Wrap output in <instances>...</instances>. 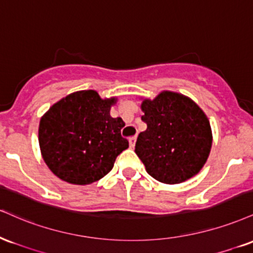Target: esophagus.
I'll use <instances>...</instances> for the list:
<instances>
[{"label":"esophagus","instance_id":"1","mask_svg":"<svg viewBox=\"0 0 253 253\" xmlns=\"http://www.w3.org/2000/svg\"><path fill=\"white\" fill-rule=\"evenodd\" d=\"M136 138H137V137H136V136H132V137H130V138H129V143H130V147H131V148L135 147Z\"/></svg>","mask_w":253,"mask_h":253}]
</instances>
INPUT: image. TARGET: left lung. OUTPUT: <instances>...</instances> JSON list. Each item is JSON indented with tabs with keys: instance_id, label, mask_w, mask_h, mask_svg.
<instances>
[{
	"instance_id": "obj_1",
	"label": "left lung",
	"mask_w": 253,
	"mask_h": 253,
	"mask_svg": "<svg viewBox=\"0 0 253 253\" xmlns=\"http://www.w3.org/2000/svg\"><path fill=\"white\" fill-rule=\"evenodd\" d=\"M147 130L138 135L135 153L148 174L168 185L197 175L209 159L212 131L206 115L192 99L163 91L142 103Z\"/></svg>"
}]
</instances>
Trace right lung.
Masks as SVG:
<instances>
[{"mask_svg":"<svg viewBox=\"0 0 253 253\" xmlns=\"http://www.w3.org/2000/svg\"><path fill=\"white\" fill-rule=\"evenodd\" d=\"M115 98L102 99L93 90L71 93L50 106L39 126V144L48 168L73 185L100 180L129 142L121 135L126 124L112 118Z\"/></svg>","mask_w":253,"mask_h":253,"instance_id":"right-lung-1","label":"right lung"}]
</instances>
